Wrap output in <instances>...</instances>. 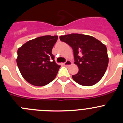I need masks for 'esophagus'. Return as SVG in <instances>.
Instances as JSON below:
<instances>
[{
    "label": "esophagus",
    "mask_w": 123,
    "mask_h": 123,
    "mask_svg": "<svg viewBox=\"0 0 123 123\" xmlns=\"http://www.w3.org/2000/svg\"><path fill=\"white\" fill-rule=\"evenodd\" d=\"M64 65H65V67H68V66H69V65H72V63H71V62L70 61L68 60V61H67L65 62L64 63Z\"/></svg>",
    "instance_id": "34e87169"
}]
</instances>
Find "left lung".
<instances>
[{
	"label": "left lung",
	"instance_id": "1",
	"mask_svg": "<svg viewBox=\"0 0 123 123\" xmlns=\"http://www.w3.org/2000/svg\"><path fill=\"white\" fill-rule=\"evenodd\" d=\"M61 40L73 50L74 64L79 72L72 75L78 84L91 86L97 83L106 72L109 62L106 46L89 35L73 34L61 36Z\"/></svg>",
	"mask_w": 123,
	"mask_h": 123
}]
</instances>
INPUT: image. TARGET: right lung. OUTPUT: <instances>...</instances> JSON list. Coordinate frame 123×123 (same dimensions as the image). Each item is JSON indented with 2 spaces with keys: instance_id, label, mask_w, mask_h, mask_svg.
I'll return each mask as SVG.
<instances>
[{
  "instance_id": "obj_1",
  "label": "right lung",
  "mask_w": 123,
  "mask_h": 123,
  "mask_svg": "<svg viewBox=\"0 0 123 123\" xmlns=\"http://www.w3.org/2000/svg\"><path fill=\"white\" fill-rule=\"evenodd\" d=\"M58 37L49 35L38 37L18 48L17 65L24 79L31 85L43 86L55 79L60 65L55 61L52 50Z\"/></svg>"
}]
</instances>
